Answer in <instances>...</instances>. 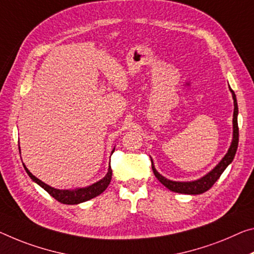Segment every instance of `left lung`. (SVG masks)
<instances>
[{"instance_id":"1","label":"left lung","mask_w":254,"mask_h":254,"mask_svg":"<svg viewBox=\"0 0 254 254\" xmlns=\"http://www.w3.org/2000/svg\"><path fill=\"white\" fill-rule=\"evenodd\" d=\"M229 90H231L233 99H234V114H233V140L227 154L224 156V158L220 160L214 170L209 172L207 175L203 176V178H201L196 181H192V182H176V181L167 180L166 178H164L163 175H160L159 173L156 171V168L151 160V167L155 176L158 179L159 182L162 183L164 187L170 189L171 191L178 192V193H184V194H201V193L208 191L209 189L215 184L216 181L220 178L221 174H223V172L226 170V167L233 162V159H234L236 150H237V146H239V126H237L239 107H237L235 92L233 91L231 88H229Z\"/></svg>"}]
</instances>
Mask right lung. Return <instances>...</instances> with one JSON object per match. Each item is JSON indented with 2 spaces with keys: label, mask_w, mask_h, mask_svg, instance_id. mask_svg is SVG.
Instances as JSON below:
<instances>
[{
  "label": "right lung",
  "mask_w": 254,
  "mask_h": 254,
  "mask_svg": "<svg viewBox=\"0 0 254 254\" xmlns=\"http://www.w3.org/2000/svg\"><path fill=\"white\" fill-rule=\"evenodd\" d=\"M23 167H25L27 174L29 175V178L33 180L34 182L40 185V187L50 193L55 200H58L59 202L64 203V204H78V203L84 202V201H88L92 198H95V196L99 195L100 193H103L106 190V188L108 187V184H110L112 180V168L110 165V168H108V172L105 175V178L98 181V182L89 185V187L75 189V190H58V189L50 187V185L45 184L39 179L36 178V176H34L25 165H23Z\"/></svg>",
  "instance_id": "right-lung-1"
}]
</instances>
